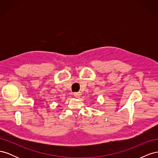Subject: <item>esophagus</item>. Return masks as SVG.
I'll return each mask as SVG.
<instances>
[{"label": "esophagus", "instance_id": "esophagus-1", "mask_svg": "<svg viewBox=\"0 0 158 158\" xmlns=\"http://www.w3.org/2000/svg\"><path fill=\"white\" fill-rule=\"evenodd\" d=\"M81 95H82V94H81L80 92H76V93L74 94V97L76 98H79L81 96Z\"/></svg>", "mask_w": 158, "mask_h": 158}]
</instances>
